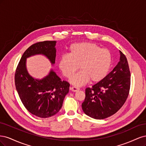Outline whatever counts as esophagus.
I'll list each match as a JSON object with an SVG mask.
<instances>
[{"label":"esophagus","mask_w":146,"mask_h":146,"mask_svg":"<svg viewBox=\"0 0 146 146\" xmlns=\"http://www.w3.org/2000/svg\"><path fill=\"white\" fill-rule=\"evenodd\" d=\"M70 90H71L73 92H76V91L79 90V88L76 87V86H72L71 88H70Z\"/></svg>","instance_id":"1"}]
</instances>
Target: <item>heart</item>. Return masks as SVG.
Listing matches in <instances>:
<instances>
[{"label": "heart", "mask_w": 146, "mask_h": 146, "mask_svg": "<svg viewBox=\"0 0 146 146\" xmlns=\"http://www.w3.org/2000/svg\"><path fill=\"white\" fill-rule=\"evenodd\" d=\"M111 54L93 42H78L69 47V55L61 56L59 68L64 76L72 77L80 66L81 70L70 79L76 86L85 85L90 80L99 82L107 76L111 64Z\"/></svg>", "instance_id": "obj_1"}]
</instances>
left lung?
<instances>
[{"label": "left lung", "mask_w": 146, "mask_h": 146, "mask_svg": "<svg viewBox=\"0 0 146 146\" xmlns=\"http://www.w3.org/2000/svg\"><path fill=\"white\" fill-rule=\"evenodd\" d=\"M117 65L102 80L85 90L82 104L83 112L96 119H104L115 114L124 104L130 86V72L127 58L119 50Z\"/></svg>", "instance_id": "obj_1"}]
</instances>
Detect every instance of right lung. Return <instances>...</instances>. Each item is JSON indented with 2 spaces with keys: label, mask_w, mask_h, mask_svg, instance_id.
<instances>
[{
  "label": "right lung",
  "mask_w": 146,
  "mask_h": 146,
  "mask_svg": "<svg viewBox=\"0 0 146 146\" xmlns=\"http://www.w3.org/2000/svg\"><path fill=\"white\" fill-rule=\"evenodd\" d=\"M56 43L55 41H45L29 47L22 56L15 73L16 88L22 102L30 113L41 118L51 117L60 111L70 85L61 81L53 69L42 78H35L27 70V58L42 55L54 66Z\"/></svg>",
  "instance_id": "right-lung-1"
}]
</instances>
